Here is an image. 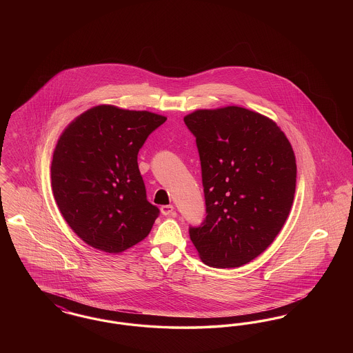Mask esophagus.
I'll list each match as a JSON object with an SVG mask.
<instances>
[{"instance_id":"1","label":"esophagus","mask_w":353,"mask_h":353,"mask_svg":"<svg viewBox=\"0 0 353 353\" xmlns=\"http://www.w3.org/2000/svg\"><path fill=\"white\" fill-rule=\"evenodd\" d=\"M160 210H161V214H163V216H170V214H173L174 208H173V205H163V206L160 208Z\"/></svg>"}]
</instances>
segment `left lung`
I'll list each match as a JSON object with an SVG mask.
<instances>
[{
	"instance_id": "left-lung-1",
	"label": "left lung",
	"mask_w": 353,
	"mask_h": 353,
	"mask_svg": "<svg viewBox=\"0 0 353 353\" xmlns=\"http://www.w3.org/2000/svg\"><path fill=\"white\" fill-rule=\"evenodd\" d=\"M201 161L206 217L189 235L212 268H239L265 252L288 217L296 186L290 141L269 118L242 107L184 118Z\"/></svg>"
}]
</instances>
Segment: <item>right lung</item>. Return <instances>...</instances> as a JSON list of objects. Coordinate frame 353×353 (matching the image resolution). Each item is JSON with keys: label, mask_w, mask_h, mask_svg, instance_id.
<instances>
[{"label": "right lung", "mask_w": 353, "mask_h": 353, "mask_svg": "<svg viewBox=\"0 0 353 353\" xmlns=\"http://www.w3.org/2000/svg\"><path fill=\"white\" fill-rule=\"evenodd\" d=\"M165 117L97 105L61 134L51 188L70 228L98 250L121 252L150 234L160 210L147 200L137 153Z\"/></svg>", "instance_id": "1"}]
</instances>
